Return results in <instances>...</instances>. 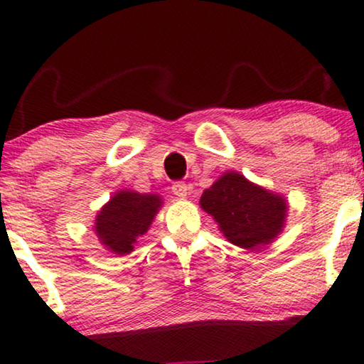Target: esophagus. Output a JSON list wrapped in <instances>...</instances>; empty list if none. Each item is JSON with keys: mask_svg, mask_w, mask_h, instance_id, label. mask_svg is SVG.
Masks as SVG:
<instances>
[{"mask_svg": "<svg viewBox=\"0 0 364 364\" xmlns=\"http://www.w3.org/2000/svg\"><path fill=\"white\" fill-rule=\"evenodd\" d=\"M190 190H191V188L188 186L185 181H176V183H173V185H171V191L179 198H185V196L190 195Z\"/></svg>", "mask_w": 364, "mask_h": 364, "instance_id": "34e87169", "label": "esophagus"}]
</instances>
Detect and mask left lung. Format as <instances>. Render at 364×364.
I'll use <instances>...</instances> for the list:
<instances>
[{"instance_id":"8db88e82","label":"left lung","mask_w":364,"mask_h":364,"mask_svg":"<svg viewBox=\"0 0 364 364\" xmlns=\"http://www.w3.org/2000/svg\"><path fill=\"white\" fill-rule=\"evenodd\" d=\"M200 205L232 245L246 250L271 243L283 228L288 210L284 198L253 185L238 173L223 174L203 191Z\"/></svg>"}]
</instances>
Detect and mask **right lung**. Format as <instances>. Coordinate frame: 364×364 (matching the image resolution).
Segmentation results:
<instances>
[{"instance_id":"right-lung-1","label":"right lung","mask_w":364,"mask_h":364,"mask_svg":"<svg viewBox=\"0 0 364 364\" xmlns=\"http://www.w3.org/2000/svg\"><path fill=\"white\" fill-rule=\"evenodd\" d=\"M159 206L161 200L156 195L119 191L96 216L95 230L101 243L116 255L132 253L136 238L148 231Z\"/></svg>"}]
</instances>
